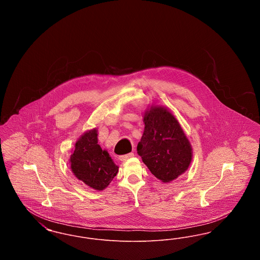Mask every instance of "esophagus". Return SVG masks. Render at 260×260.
Listing matches in <instances>:
<instances>
[{
    "label": "esophagus",
    "instance_id": "esophagus-1",
    "mask_svg": "<svg viewBox=\"0 0 260 260\" xmlns=\"http://www.w3.org/2000/svg\"><path fill=\"white\" fill-rule=\"evenodd\" d=\"M135 156V154L134 153H128V154H126V155H123V156H120V160L121 161H126V160H128L129 158H133Z\"/></svg>",
    "mask_w": 260,
    "mask_h": 260
}]
</instances>
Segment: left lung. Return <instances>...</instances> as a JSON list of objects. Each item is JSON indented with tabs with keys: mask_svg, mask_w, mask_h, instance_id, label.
<instances>
[{
	"mask_svg": "<svg viewBox=\"0 0 260 260\" xmlns=\"http://www.w3.org/2000/svg\"><path fill=\"white\" fill-rule=\"evenodd\" d=\"M143 123L137 153L153 175L169 183L188 170L193 157L190 141L173 113L164 106L151 105L144 112Z\"/></svg>",
	"mask_w": 260,
	"mask_h": 260,
	"instance_id": "8db88e82",
	"label": "left lung"
}]
</instances>
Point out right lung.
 Instances as JSON below:
<instances>
[{
	"label": "right lung",
	"mask_w": 260,
	"mask_h": 260,
	"mask_svg": "<svg viewBox=\"0 0 260 260\" xmlns=\"http://www.w3.org/2000/svg\"><path fill=\"white\" fill-rule=\"evenodd\" d=\"M98 128L87 131L77 140L70 156L71 171L86 185L102 191L110 184L119 172V167L109 153L99 144Z\"/></svg>",
	"instance_id": "1"
}]
</instances>
